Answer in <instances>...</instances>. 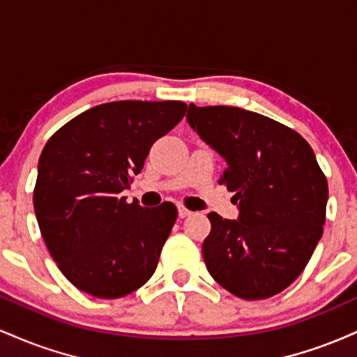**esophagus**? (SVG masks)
Here are the masks:
<instances>
[{
	"label": "esophagus",
	"instance_id": "obj_1",
	"mask_svg": "<svg viewBox=\"0 0 357 357\" xmlns=\"http://www.w3.org/2000/svg\"><path fill=\"white\" fill-rule=\"evenodd\" d=\"M178 215H179V218H186V216L191 215V211L186 210L184 206H178Z\"/></svg>",
	"mask_w": 357,
	"mask_h": 357
}]
</instances>
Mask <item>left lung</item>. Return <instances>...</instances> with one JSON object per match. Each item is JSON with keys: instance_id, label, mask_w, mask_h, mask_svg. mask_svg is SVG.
Returning a JSON list of instances; mask_svg holds the SVG:
<instances>
[{"instance_id": "1", "label": "left lung", "mask_w": 357, "mask_h": 357, "mask_svg": "<svg viewBox=\"0 0 357 357\" xmlns=\"http://www.w3.org/2000/svg\"><path fill=\"white\" fill-rule=\"evenodd\" d=\"M186 121L227 161L221 181L238 204L236 220L208 215V272L240 298L275 296L301 275L322 236L329 191L312 147L296 130L240 107L190 104Z\"/></svg>"}]
</instances>
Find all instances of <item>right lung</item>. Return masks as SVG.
<instances>
[{
	"instance_id": "1",
	"label": "right lung",
	"mask_w": 357,
	"mask_h": 357,
	"mask_svg": "<svg viewBox=\"0 0 357 357\" xmlns=\"http://www.w3.org/2000/svg\"><path fill=\"white\" fill-rule=\"evenodd\" d=\"M186 114L179 100L96 105L56 130L42 151L35 215L53 260L82 292L117 298L149 280L178 210H144L122 191L151 146Z\"/></svg>"
}]
</instances>
